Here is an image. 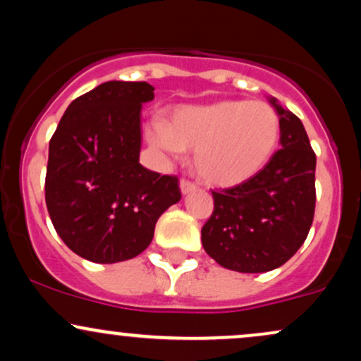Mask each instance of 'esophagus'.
<instances>
[{
	"label": "esophagus",
	"mask_w": 361,
	"mask_h": 361,
	"mask_svg": "<svg viewBox=\"0 0 361 361\" xmlns=\"http://www.w3.org/2000/svg\"><path fill=\"white\" fill-rule=\"evenodd\" d=\"M195 188H197V185L192 183V181H188V180H181L180 181V190H181V193H183V195L193 192Z\"/></svg>",
	"instance_id": "esophagus-1"
}]
</instances>
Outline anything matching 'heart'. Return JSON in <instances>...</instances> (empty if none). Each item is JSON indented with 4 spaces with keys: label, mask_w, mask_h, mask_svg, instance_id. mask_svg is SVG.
Masks as SVG:
<instances>
[{
    "label": "heart",
    "mask_w": 361,
    "mask_h": 361,
    "mask_svg": "<svg viewBox=\"0 0 361 361\" xmlns=\"http://www.w3.org/2000/svg\"><path fill=\"white\" fill-rule=\"evenodd\" d=\"M149 142L171 157L195 151V168L207 183L234 186L267 166L280 140V117L264 102L222 100L183 105L168 126L151 123Z\"/></svg>",
    "instance_id": "heart-1"
}]
</instances>
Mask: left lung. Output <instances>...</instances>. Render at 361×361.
<instances>
[{"mask_svg":"<svg viewBox=\"0 0 361 361\" xmlns=\"http://www.w3.org/2000/svg\"><path fill=\"white\" fill-rule=\"evenodd\" d=\"M280 117V147L244 183L212 192L214 212L202 244L227 270L263 273L292 258L316 209V154L300 118L270 98Z\"/></svg>","mask_w":361,"mask_h":361,"instance_id":"1","label":"left lung"}]
</instances>
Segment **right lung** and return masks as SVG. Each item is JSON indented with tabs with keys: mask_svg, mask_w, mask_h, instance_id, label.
<instances>
[{
	"mask_svg": "<svg viewBox=\"0 0 361 361\" xmlns=\"http://www.w3.org/2000/svg\"><path fill=\"white\" fill-rule=\"evenodd\" d=\"M146 81H106L76 98L49 142L45 204L69 250L118 263L151 244L157 219L180 202L178 178L139 163Z\"/></svg>",
	"mask_w": 361,
	"mask_h": 361,
	"instance_id": "obj_1",
	"label": "right lung"
}]
</instances>
